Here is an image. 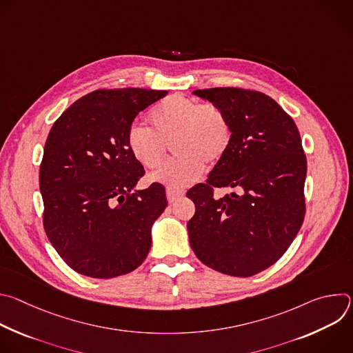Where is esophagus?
I'll return each instance as SVG.
<instances>
[{
	"label": "esophagus",
	"mask_w": 353,
	"mask_h": 353,
	"mask_svg": "<svg viewBox=\"0 0 353 353\" xmlns=\"http://www.w3.org/2000/svg\"><path fill=\"white\" fill-rule=\"evenodd\" d=\"M183 195H184V190H176L172 187L166 188V196H168V201L170 204L174 203V201H177L179 198H181Z\"/></svg>",
	"instance_id": "esophagus-1"
}]
</instances>
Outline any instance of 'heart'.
I'll list each match as a JSON object with an SVG mask.
<instances>
[{"label":"heart","mask_w":353,"mask_h":353,"mask_svg":"<svg viewBox=\"0 0 353 353\" xmlns=\"http://www.w3.org/2000/svg\"><path fill=\"white\" fill-rule=\"evenodd\" d=\"M152 130L132 124L127 131V146L132 158L145 169H158L169 143L177 155L152 180L172 188L190 185L204 172V163L216 165L230 143L232 127L225 112L183 94H170L149 113Z\"/></svg>","instance_id":"obj_1"}]
</instances>
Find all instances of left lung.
<instances>
[{
	"label": "left lung",
	"mask_w": 353,
	"mask_h": 353,
	"mask_svg": "<svg viewBox=\"0 0 353 353\" xmlns=\"http://www.w3.org/2000/svg\"><path fill=\"white\" fill-rule=\"evenodd\" d=\"M228 116L232 138L207 183L188 190L191 248L210 268L253 276L275 264L305 219L307 162L293 119L270 96L241 88L198 89ZM239 193L213 198V188Z\"/></svg>",
	"instance_id": "left-lung-1"
}]
</instances>
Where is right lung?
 I'll use <instances>...</instances> for the list:
<instances>
[{
  "mask_svg": "<svg viewBox=\"0 0 353 353\" xmlns=\"http://www.w3.org/2000/svg\"><path fill=\"white\" fill-rule=\"evenodd\" d=\"M166 94L99 89L77 100L48 132L39 173L43 226L78 274L120 276L138 268L149 253L150 229L168 199L159 183L134 190L145 170L125 138L138 113Z\"/></svg>",
  "mask_w": 353,
  "mask_h": 353,
  "instance_id": "1",
  "label": "right lung"
}]
</instances>
